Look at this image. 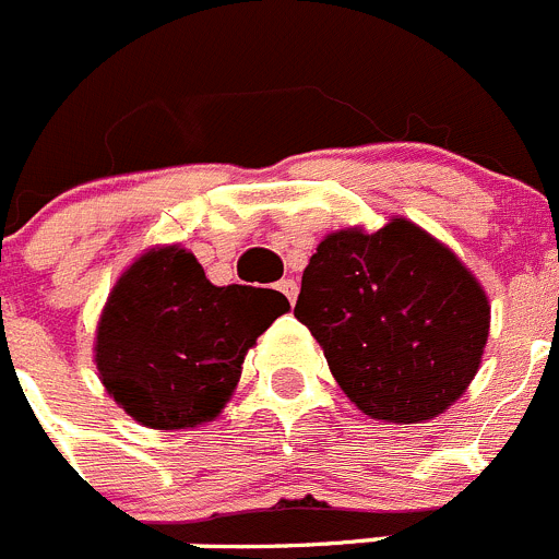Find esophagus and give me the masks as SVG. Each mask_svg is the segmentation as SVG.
<instances>
[{"instance_id":"34e87169","label":"esophagus","mask_w":559,"mask_h":559,"mask_svg":"<svg viewBox=\"0 0 559 559\" xmlns=\"http://www.w3.org/2000/svg\"><path fill=\"white\" fill-rule=\"evenodd\" d=\"M276 288L283 290V294H285V299H288L290 305H294V301H296V296H299V285H296L294 280H283V283L276 285Z\"/></svg>"}]
</instances>
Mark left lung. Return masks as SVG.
I'll return each instance as SVG.
<instances>
[{
    "label": "left lung",
    "instance_id": "8db88e82",
    "mask_svg": "<svg viewBox=\"0 0 559 559\" xmlns=\"http://www.w3.org/2000/svg\"><path fill=\"white\" fill-rule=\"evenodd\" d=\"M294 316L343 393L377 421L440 416L477 377L490 305L452 249L407 218L326 235Z\"/></svg>",
    "mask_w": 559,
    "mask_h": 559
}]
</instances>
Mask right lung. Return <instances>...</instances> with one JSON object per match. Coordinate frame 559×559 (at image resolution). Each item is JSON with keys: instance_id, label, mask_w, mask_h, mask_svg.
Segmentation results:
<instances>
[{"instance_id": "right-lung-1", "label": "right lung", "mask_w": 559, "mask_h": 559, "mask_svg": "<svg viewBox=\"0 0 559 559\" xmlns=\"http://www.w3.org/2000/svg\"><path fill=\"white\" fill-rule=\"evenodd\" d=\"M288 307L280 290L218 288L188 249H150L119 276L102 310V385L143 427L213 421L238 385L246 352Z\"/></svg>"}]
</instances>
